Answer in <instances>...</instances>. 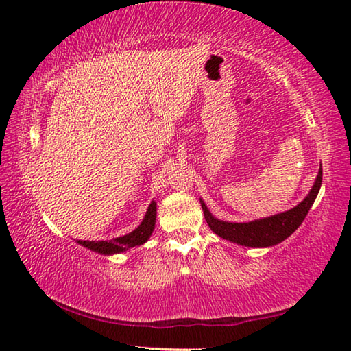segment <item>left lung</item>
<instances>
[{
	"label": "left lung",
	"instance_id": "8db88e82",
	"mask_svg": "<svg viewBox=\"0 0 351 351\" xmlns=\"http://www.w3.org/2000/svg\"><path fill=\"white\" fill-rule=\"evenodd\" d=\"M320 186H322V165H320L316 181H314L310 193L306 195L302 203L287 212H280L276 213V215L254 219V221L247 223L223 221V219H218L212 215L209 207L206 206V203L201 198L199 203L201 207H203L207 224H209V228L218 237L237 243L240 246L269 247L287 240L299 228L302 221L305 219L308 210L311 209L314 199H316L320 190Z\"/></svg>",
	"mask_w": 351,
	"mask_h": 351
}]
</instances>
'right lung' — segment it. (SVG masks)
Masks as SVG:
<instances>
[{"label":"right lung","mask_w":351,"mask_h":351,"mask_svg":"<svg viewBox=\"0 0 351 351\" xmlns=\"http://www.w3.org/2000/svg\"><path fill=\"white\" fill-rule=\"evenodd\" d=\"M154 224H156V203H154V199H153L150 206H148L142 223L133 230V232L122 235V237H117V239H112V240H106V241L77 240V243L82 245L83 247H88V249H91V251L102 254V255L121 254V252L128 251V249H132L134 246L144 245V243L150 239V235L153 234Z\"/></svg>","instance_id":"add662e5"}]
</instances>
